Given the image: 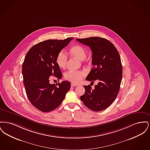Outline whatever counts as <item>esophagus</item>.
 Masks as SVG:
<instances>
[{"instance_id":"esophagus-1","label":"esophagus","mask_w":150,"mask_h":150,"mask_svg":"<svg viewBox=\"0 0 150 150\" xmlns=\"http://www.w3.org/2000/svg\"><path fill=\"white\" fill-rule=\"evenodd\" d=\"M71 86H77L78 85L76 84H75V83H71Z\"/></svg>"}]
</instances>
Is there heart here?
Wrapping results in <instances>:
<instances>
[{"instance_id":"b5f03b06","label":"heart","mask_w":150,"mask_h":150,"mask_svg":"<svg viewBox=\"0 0 150 150\" xmlns=\"http://www.w3.org/2000/svg\"><path fill=\"white\" fill-rule=\"evenodd\" d=\"M69 54L71 57L78 59L79 61H84L86 59V48L80 45H74L69 50ZM68 61V57L64 51H60L56 57V62L58 67L64 69L66 68ZM86 73L83 71L67 72L64 74V78L67 80L78 84L85 76Z\"/></svg>"}]
</instances>
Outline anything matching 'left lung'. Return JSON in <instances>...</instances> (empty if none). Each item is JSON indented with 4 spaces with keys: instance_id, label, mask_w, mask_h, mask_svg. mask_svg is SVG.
Masks as SVG:
<instances>
[{
    "instance_id": "8db88e82",
    "label": "left lung",
    "mask_w": 150,
    "mask_h": 150,
    "mask_svg": "<svg viewBox=\"0 0 150 150\" xmlns=\"http://www.w3.org/2000/svg\"><path fill=\"white\" fill-rule=\"evenodd\" d=\"M90 47L92 52L93 68L86 80L94 83L92 89L84 86L85 93L80 100L86 107L94 111H102L114 101L119 92L122 76V68L119 53L114 45L106 39L90 37L76 39Z\"/></svg>"
}]
</instances>
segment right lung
Masks as SVG:
<instances>
[{
	"label": "right lung",
	"mask_w": 150,
	"mask_h": 150,
	"mask_svg": "<svg viewBox=\"0 0 150 150\" xmlns=\"http://www.w3.org/2000/svg\"><path fill=\"white\" fill-rule=\"evenodd\" d=\"M73 38L64 40L50 39L38 43L27 53L22 72L26 93L31 104L39 110L47 112L58 107L70 90L71 83L50 84L51 76L58 80L62 74L57 65L58 53L67 46Z\"/></svg>",
	"instance_id": "obj_1"
}]
</instances>
